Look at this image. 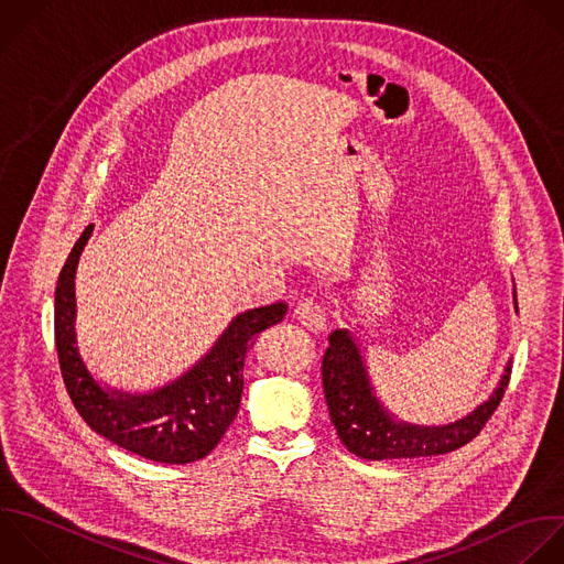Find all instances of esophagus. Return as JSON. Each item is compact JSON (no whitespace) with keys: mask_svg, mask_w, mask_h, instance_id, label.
I'll return each mask as SVG.
<instances>
[{"mask_svg":"<svg viewBox=\"0 0 564 564\" xmlns=\"http://www.w3.org/2000/svg\"><path fill=\"white\" fill-rule=\"evenodd\" d=\"M295 319L300 324H304L306 328L311 330H322L326 326V313H324V306L315 300V297H302L297 304H295V311H293Z\"/></svg>","mask_w":564,"mask_h":564,"instance_id":"esophagus-1","label":"esophagus"}]
</instances>
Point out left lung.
<instances>
[{
    "mask_svg": "<svg viewBox=\"0 0 564 564\" xmlns=\"http://www.w3.org/2000/svg\"><path fill=\"white\" fill-rule=\"evenodd\" d=\"M513 304L518 311L516 293ZM507 381L509 366L505 368L496 392L471 414L443 427H419L392 421L379 405L364 370L361 355L346 328L328 335V348L322 359L324 397L337 436L352 454L370 460L434 456L463 447L485 427L505 394Z\"/></svg>",
    "mask_w": 564,
    "mask_h": 564,
    "instance_id": "obj_1",
    "label": "left lung"
}]
</instances>
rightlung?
Instances as JSON below:
<instances>
[{
	"mask_svg": "<svg viewBox=\"0 0 564 564\" xmlns=\"http://www.w3.org/2000/svg\"><path fill=\"white\" fill-rule=\"evenodd\" d=\"M90 234L93 225L73 247L55 289L57 357L77 412L97 434L150 460L181 465L205 458L238 414L247 348L286 315V304L278 300L240 313L187 375L161 390L108 392L90 377L75 339V273Z\"/></svg>",
	"mask_w": 564,
	"mask_h": 564,
	"instance_id": "obj_1",
	"label": "right lung"
}]
</instances>
